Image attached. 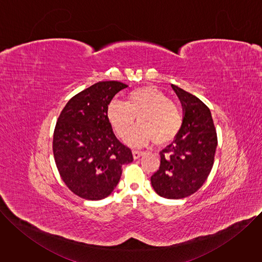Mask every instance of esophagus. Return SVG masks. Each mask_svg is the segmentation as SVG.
<instances>
[{"mask_svg":"<svg viewBox=\"0 0 262 262\" xmlns=\"http://www.w3.org/2000/svg\"><path fill=\"white\" fill-rule=\"evenodd\" d=\"M144 155L143 151H139V150H133V157L135 160H138L139 158H141Z\"/></svg>","mask_w":262,"mask_h":262,"instance_id":"obj_1","label":"esophagus"}]
</instances>
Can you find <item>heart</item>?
Wrapping results in <instances>:
<instances>
[{"mask_svg":"<svg viewBox=\"0 0 262 262\" xmlns=\"http://www.w3.org/2000/svg\"><path fill=\"white\" fill-rule=\"evenodd\" d=\"M106 116L120 138H125L138 117V124L126 139L129 145H144L156 140L159 144L172 141L180 130L182 116L179 107L154 86L133 90L126 101L112 100Z\"/></svg>","mask_w":262,"mask_h":262,"instance_id":"b5f03b06","label":"heart"}]
</instances>
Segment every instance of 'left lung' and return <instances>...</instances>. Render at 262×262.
<instances>
[{"label": "left lung", "instance_id": "left-lung-1", "mask_svg": "<svg viewBox=\"0 0 262 262\" xmlns=\"http://www.w3.org/2000/svg\"><path fill=\"white\" fill-rule=\"evenodd\" d=\"M182 106V124L175 140L161 151V166L151 176L152 188L166 199L197 192L213 165L217 145L210 110L195 95L171 85Z\"/></svg>", "mask_w": 262, "mask_h": 262}]
</instances>
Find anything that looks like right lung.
Returning <instances> with one entry per match:
<instances>
[{
    "label": "right lung",
    "instance_id": "obj_1",
    "mask_svg": "<svg viewBox=\"0 0 262 262\" xmlns=\"http://www.w3.org/2000/svg\"><path fill=\"white\" fill-rule=\"evenodd\" d=\"M126 87L117 81L98 82L69 99L58 118L55 162L67 188L81 198L107 197L120 180L122 165L134 161L106 116L111 100Z\"/></svg>",
    "mask_w": 262,
    "mask_h": 262
}]
</instances>
